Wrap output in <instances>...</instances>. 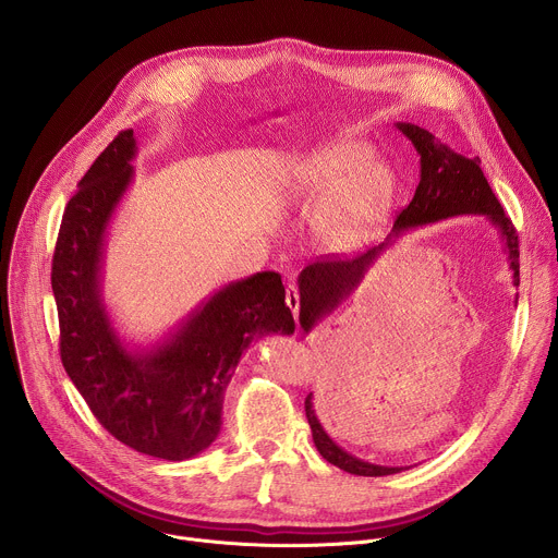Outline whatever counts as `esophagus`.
<instances>
[{"instance_id":"1","label":"esophagus","mask_w":558,"mask_h":558,"mask_svg":"<svg viewBox=\"0 0 558 558\" xmlns=\"http://www.w3.org/2000/svg\"><path fill=\"white\" fill-rule=\"evenodd\" d=\"M284 300H287V306L291 308L293 317H298V313H300V293H298V287H295V284H287V295H284Z\"/></svg>"}]
</instances>
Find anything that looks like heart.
Segmentation results:
<instances>
[{"mask_svg":"<svg viewBox=\"0 0 558 558\" xmlns=\"http://www.w3.org/2000/svg\"><path fill=\"white\" fill-rule=\"evenodd\" d=\"M397 194L392 170L366 143L340 138L302 154L287 179V201L311 209L323 250L351 254L364 247L390 216Z\"/></svg>","mask_w":558,"mask_h":558,"instance_id":"heart-1","label":"heart"}]
</instances>
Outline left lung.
<instances>
[{
	"label": "left lung",
	"instance_id": "8db88e82",
	"mask_svg": "<svg viewBox=\"0 0 558 558\" xmlns=\"http://www.w3.org/2000/svg\"><path fill=\"white\" fill-rule=\"evenodd\" d=\"M397 130L415 145L420 154V185L415 196L409 207L397 216L392 231L381 245L353 260H317L300 271V327L304 333H311L317 323H323L329 313L338 308V304H342V300H347L360 287L371 265H375V260L395 243V238L422 225L461 214H482L499 229L512 269V282L519 287V235L480 168V156L468 158L457 154L437 141L428 130L413 123H397ZM304 411L313 433V444L329 463L360 476H384L402 470L368 463L338 446L315 415L313 392L306 395Z\"/></svg>",
	"mask_w": 558,
	"mask_h": 558
}]
</instances>
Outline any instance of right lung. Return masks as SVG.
Returning <instances> with one entry per match:
<instances>
[{
    "mask_svg": "<svg viewBox=\"0 0 558 558\" xmlns=\"http://www.w3.org/2000/svg\"><path fill=\"white\" fill-rule=\"evenodd\" d=\"M132 130L99 154L68 201L52 256L61 362L99 424L136 452L183 461L220 433L222 400L245 349L295 329L282 278L260 271L201 302L163 342L130 349L104 304V250L134 179Z\"/></svg>",
    "mask_w": 558,
    "mask_h": 558,
    "instance_id": "add662e5",
    "label": "right lung"
}]
</instances>
